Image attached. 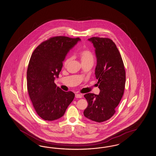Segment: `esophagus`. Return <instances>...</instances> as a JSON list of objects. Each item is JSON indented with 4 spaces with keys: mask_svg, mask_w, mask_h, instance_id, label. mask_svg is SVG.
Instances as JSON below:
<instances>
[{
    "mask_svg": "<svg viewBox=\"0 0 156 156\" xmlns=\"http://www.w3.org/2000/svg\"><path fill=\"white\" fill-rule=\"evenodd\" d=\"M82 97V95L80 94H76V98H81Z\"/></svg>",
    "mask_w": 156,
    "mask_h": 156,
    "instance_id": "34e87169",
    "label": "esophagus"
}]
</instances>
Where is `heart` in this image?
<instances>
[{"instance_id": "heart-1", "label": "heart", "mask_w": 156, "mask_h": 156, "mask_svg": "<svg viewBox=\"0 0 156 156\" xmlns=\"http://www.w3.org/2000/svg\"><path fill=\"white\" fill-rule=\"evenodd\" d=\"M78 57H80L82 63H91L93 64L94 61V56L93 52L89 49H85L80 51L78 53ZM70 60L69 57H66L64 60L63 64L65 66H66Z\"/></svg>"}]
</instances>
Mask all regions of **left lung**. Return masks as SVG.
<instances>
[{
  "label": "left lung",
  "mask_w": 156,
  "mask_h": 156,
  "mask_svg": "<svg viewBox=\"0 0 156 156\" xmlns=\"http://www.w3.org/2000/svg\"><path fill=\"white\" fill-rule=\"evenodd\" d=\"M88 40L95 48L97 65L95 74L100 93L98 95L93 93L84 95L88 106L83 114L91 120L103 122L114 115L115 108L122 98L126 71L122 56L111 39L93 37Z\"/></svg>",
  "instance_id": "obj_1"
}]
</instances>
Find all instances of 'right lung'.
<instances>
[{
	"label": "right lung",
	"mask_w": 156,
	"mask_h": 156,
	"mask_svg": "<svg viewBox=\"0 0 156 156\" xmlns=\"http://www.w3.org/2000/svg\"><path fill=\"white\" fill-rule=\"evenodd\" d=\"M79 37L55 36L41 42L34 51L27 72V89L36 113L47 121L61 118L75 94L64 91L55 83L67 52Z\"/></svg>",
	"instance_id": "obj_1"
}]
</instances>
